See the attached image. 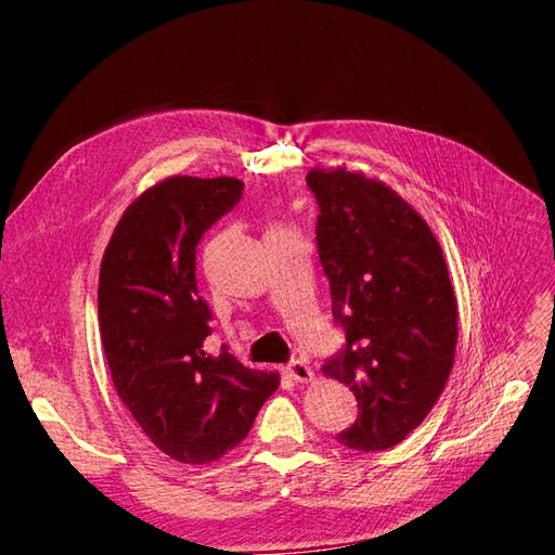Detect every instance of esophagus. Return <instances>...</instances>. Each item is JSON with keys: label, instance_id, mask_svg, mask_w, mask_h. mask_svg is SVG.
Here are the masks:
<instances>
[{"label": "esophagus", "instance_id": "esophagus-1", "mask_svg": "<svg viewBox=\"0 0 555 555\" xmlns=\"http://www.w3.org/2000/svg\"><path fill=\"white\" fill-rule=\"evenodd\" d=\"M284 373H287V377L294 379L296 384H308L314 377L312 371H310V365H306L304 361H292L287 367H284Z\"/></svg>", "mask_w": 555, "mask_h": 555}]
</instances>
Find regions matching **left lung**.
Returning <instances> with one entry per match:
<instances>
[{
	"mask_svg": "<svg viewBox=\"0 0 555 555\" xmlns=\"http://www.w3.org/2000/svg\"><path fill=\"white\" fill-rule=\"evenodd\" d=\"M319 259L347 347L322 373L357 396L338 440L357 451L402 442L438 402L453 367L459 304L435 233L389 184L347 166L312 169Z\"/></svg>",
	"mask_w": 555,
	"mask_h": 555,
	"instance_id": "obj_1",
	"label": "left lung"
}]
</instances>
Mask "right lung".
I'll return each instance as SVG.
<instances>
[{
  "mask_svg": "<svg viewBox=\"0 0 555 555\" xmlns=\"http://www.w3.org/2000/svg\"><path fill=\"white\" fill-rule=\"evenodd\" d=\"M238 178L171 176L122 212L99 268V331L115 391L166 456L204 465L245 440L278 373L210 357L196 287L201 236L241 201Z\"/></svg>",
  "mask_w": 555,
  "mask_h": 555,
  "instance_id": "1",
  "label": "right lung"
}]
</instances>
